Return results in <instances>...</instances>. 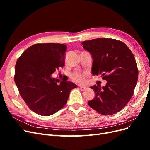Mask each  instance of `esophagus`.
Instances as JSON below:
<instances>
[{
    "label": "esophagus",
    "instance_id": "34e87169",
    "mask_svg": "<svg viewBox=\"0 0 150 150\" xmlns=\"http://www.w3.org/2000/svg\"><path fill=\"white\" fill-rule=\"evenodd\" d=\"M79 89H81V91H85L86 89V87H83V86H79Z\"/></svg>",
    "mask_w": 150,
    "mask_h": 150
}]
</instances>
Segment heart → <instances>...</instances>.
Instances as JSON below:
<instances>
[{
  "mask_svg": "<svg viewBox=\"0 0 150 150\" xmlns=\"http://www.w3.org/2000/svg\"><path fill=\"white\" fill-rule=\"evenodd\" d=\"M86 74L85 73H79V72H75L72 74L71 76V79L76 83H78L80 84H83L86 83Z\"/></svg>",
  "mask_w": 150,
  "mask_h": 150,
  "instance_id": "heart-1",
  "label": "heart"
}]
</instances>
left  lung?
<instances>
[{"instance_id": "1", "label": "left lung", "mask_w": 150, "mask_h": 150, "mask_svg": "<svg viewBox=\"0 0 150 150\" xmlns=\"http://www.w3.org/2000/svg\"><path fill=\"white\" fill-rule=\"evenodd\" d=\"M93 59V75H101L107 81L105 86L94 85L91 88L95 97L88 105L103 115L119 112L132 98L138 78L134 56L120 40L98 38L82 42Z\"/></svg>"}]
</instances>
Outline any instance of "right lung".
Here are the masks:
<instances>
[{
    "label": "right lung",
    "mask_w": 150,
    "mask_h": 150,
    "mask_svg": "<svg viewBox=\"0 0 150 150\" xmlns=\"http://www.w3.org/2000/svg\"><path fill=\"white\" fill-rule=\"evenodd\" d=\"M66 51L63 44H35L17 61L16 84L25 104L38 115L50 116L59 111L66 104L71 91L77 88L70 81L58 84L52 78V74L64 66Z\"/></svg>",
    "instance_id": "add662e5"
}]
</instances>
